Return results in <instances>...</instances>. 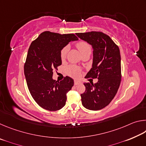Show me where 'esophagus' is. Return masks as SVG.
Returning <instances> with one entry per match:
<instances>
[{"instance_id":"esophagus-1","label":"esophagus","mask_w":146,"mask_h":146,"mask_svg":"<svg viewBox=\"0 0 146 146\" xmlns=\"http://www.w3.org/2000/svg\"><path fill=\"white\" fill-rule=\"evenodd\" d=\"M74 84H75V85H78V84H82V82L80 80H75L74 81Z\"/></svg>"}]
</instances>
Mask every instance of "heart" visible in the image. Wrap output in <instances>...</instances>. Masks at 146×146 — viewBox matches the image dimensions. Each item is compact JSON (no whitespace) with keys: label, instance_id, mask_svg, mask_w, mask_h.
Here are the masks:
<instances>
[{"label":"heart","instance_id":"1","mask_svg":"<svg viewBox=\"0 0 146 146\" xmlns=\"http://www.w3.org/2000/svg\"><path fill=\"white\" fill-rule=\"evenodd\" d=\"M76 47H77L79 51H80L81 54L82 53L85 52L86 51H91V46L89 44L84 41H80L76 44ZM69 50V46H66L62 49L60 52V58L62 60H64V58L66 57L67 55L68 51ZM67 72L70 76H73V77H78L80 73V70L78 68L76 67V66H71L67 68Z\"/></svg>","mask_w":146,"mask_h":146}]
</instances>
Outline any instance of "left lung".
Listing matches in <instances>:
<instances>
[{
  "instance_id": "1",
  "label": "left lung",
  "mask_w": 146,
  "mask_h": 146,
  "mask_svg": "<svg viewBox=\"0 0 146 146\" xmlns=\"http://www.w3.org/2000/svg\"><path fill=\"white\" fill-rule=\"evenodd\" d=\"M93 48L92 68L86 77L98 78L95 84L84 83L85 92L81 94L83 106L93 111L102 110L115 97L121 81L120 49L107 35L98 31L76 33Z\"/></svg>"
}]
</instances>
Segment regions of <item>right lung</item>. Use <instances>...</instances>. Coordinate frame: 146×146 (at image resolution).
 <instances>
[{"label":"right lung","mask_w":146,"mask_h":146,"mask_svg":"<svg viewBox=\"0 0 146 146\" xmlns=\"http://www.w3.org/2000/svg\"><path fill=\"white\" fill-rule=\"evenodd\" d=\"M78 40L74 34L44 31L29 46L24 64L27 85L35 101L46 110H59L66 105V93L74 80L68 76L63 80H54L53 71L62 64V49Z\"/></svg>","instance_id":"right-lung-1"}]
</instances>
